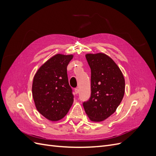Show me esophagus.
<instances>
[{
    "mask_svg": "<svg viewBox=\"0 0 156 156\" xmlns=\"http://www.w3.org/2000/svg\"><path fill=\"white\" fill-rule=\"evenodd\" d=\"M79 93V90L77 88H75V94H77Z\"/></svg>",
    "mask_w": 156,
    "mask_h": 156,
    "instance_id": "1",
    "label": "esophagus"
}]
</instances>
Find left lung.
Listing matches in <instances>:
<instances>
[{
    "label": "left lung",
    "instance_id": "obj_1",
    "mask_svg": "<svg viewBox=\"0 0 156 156\" xmlns=\"http://www.w3.org/2000/svg\"><path fill=\"white\" fill-rule=\"evenodd\" d=\"M91 69V96L83 103L92 122H101L114 113L125 92V79L120 69L108 55L99 53L85 55Z\"/></svg>",
    "mask_w": 156,
    "mask_h": 156
}]
</instances>
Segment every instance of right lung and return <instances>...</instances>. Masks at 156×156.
<instances>
[{
	"instance_id": "obj_1",
	"label": "right lung",
	"mask_w": 156,
	"mask_h": 156,
	"mask_svg": "<svg viewBox=\"0 0 156 156\" xmlns=\"http://www.w3.org/2000/svg\"><path fill=\"white\" fill-rule=\"evenodd\" d=\"M73 57V55H55L41 66L33 79L32 92L36 109L50 121L63 119L73 103L67 75Z\"/></svg>"
}]
</instances>
